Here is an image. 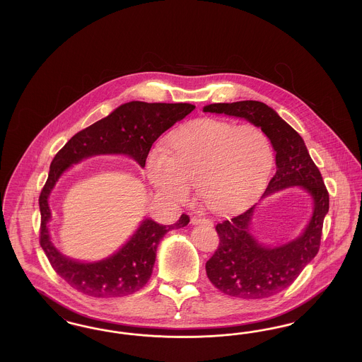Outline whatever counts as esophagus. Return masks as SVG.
Returning <instances> with one entry per match:
<instances>
[{
  "mask_svg": "<svg viewBox=\"0 0 362 362\" xmlns=\"http://www.w3.org/2000/svg\"><path fill=\"white\" fill-rule=\"evenodd\" d=\"M191 224L192 225H211L213 223L209 220V218H205V217H199V216H192L191 217Z\"/></svg>",
  "mask_w": 362,
  "mask_h": 362,
  "instance_id": "esophagus-1",
  "label": "esophagus"
}]
</instances>
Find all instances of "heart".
I'll return each instance as SVG.
<instances>
[{"label":"heart","mask_w":362,"mask_h":362,"mask_svg":"<svg viewBox=\"0 0 362 362\" xmlns=\"http://www.w3.org/2000/svg\"><path fill=\"white\" fill-rule=\"evenodd\" d=\"M273 164V145L263 129L206 119L177 130L167 151L149 155L146 168L164 198L185 201L197 185L202 202L225 213L250 204L264 189Z\"/></svg>","instance_id":"1"}]
</instances>
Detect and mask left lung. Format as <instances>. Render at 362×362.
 Instances as JSON below:
<instances>
[{
	"label": "left lung",
	"mask_w": 362,
	"mask_h": 362,
	"mask_svg": "<svg viewBox=\"0 0 362 362\" xmlns=\"http://www.w3.org/2000/svg\"><path fill=\"white\" fill-rule=\"evenodd\" d=\"M204 111L244 118L269 136L276 151V173L263 197L300 186L313 201V211L303 235L276 247L263 245L250 230L257 205L216 225L220 244L206 262L210 282L233 297L247 300L270 297L291 286L316 257L328 213L327 189L304 139L267 104L257 100L214 103L204 107Z\"/></svg>",
	"instance_id": "left-lung-1"
}]
</instances>
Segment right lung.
<instances>
[{"instance_id": "1", "label": "right lung", "mask_w": 362, "mask_h": 362, "mask_svg": "<svg viewBox=\"0 0 362 362\" xmlns=\"http://www.w3.org/2000/svg\"><path fill=\"white\" fill-rule=\"evenodd\" d=\"M194 108L195 105L189 103L122 104L108 117L70 138L54 157L47 182L39 197V243L55 273L76 291L100 298L138 292L152 276L160 240L171 229L189 224V217L182 214L179 221L173 225L157 224L146 218L130 240L114 255L93 263L77 262L66 258L54 247L47 226L52 218L49 195L59 176L70 165L96 155L130 156L141 167H145L146 157L156 139L176 122L186 118Z\"/></svg>"}]
</instances>
